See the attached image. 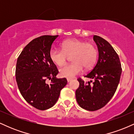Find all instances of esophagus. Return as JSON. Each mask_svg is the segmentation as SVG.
<instances>
[{
    "label": "esophagus",
    "mask_w": 134,
    "mask_h": 134,
    "mask_svg": "<svg viewBox=\"0 0 134 134\" xmlns=\"http://www.w3.org/2000/svg\"><path fill=\"white\" fill-rule=\"evenodd\" d=\"M72 80V79H70V78H67V82H70Z\"/></svg>",
    "instance_id": "obj_1"
}]
</instances>
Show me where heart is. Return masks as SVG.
Listing matches in <instances>:
<instances>
[{"label": "heart", "mask_w": 134, "mask_h": 134, "mask_svg": "<svg viewBox=\"0 0 134 134\" xmlns=\"http://www.w3.org/2000/svg\"><path fill=\"white\" fill-rule=\"evenodd\" d=\"M62 50L52 48L49 52L50 60L55 65L63 66L66 64L69 57H72L73 63L60 69L62 77L73 78L83 70V67L88 69L93 67L98 57V50L92 43L77 39L63 41Z\"/></svg>", "instance_id": "1"}]
</instances>
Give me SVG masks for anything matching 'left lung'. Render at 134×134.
<instances>
[{
  "mask_svg": "<svg viewBox=\"0 0 134 134\" xmlns=\"http://www.w3.org/2000/svg\"><path fill=\"white\" fill-rule=\"evenodd\" d=\"M93 40L98 46L99 58L84 77L94 81L85 82L78 78L79 86L76 91L78 104L88 111L99 110L109 102L117 89L122 70L119 57L111 44L96 35H94Z\"/></svg>",
  "mask_w": 134,
  "mask_h": 134,
  "instance_id": "left-lung-1",
  "label": "left lung"
}]
</instances>
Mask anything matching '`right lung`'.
I'll list each match as a JSON object with an SVG mask.
<instances>
[{
	"label": "right lung",
	"instance_id": "right-lung-1",
	"mask_svg": "<svg viewBox=\"0 0 134 134\" xmlns=\"http://www.w3.org/2000/svg\"><path fill=\"white\" fill-rule=\"evenodd\" d=\"M58 35H43L34 39L18 57L16 79L20 93L29 104L45 110L57 101L60 91L67 84L66 78L58 79V70L50 60L49 52ZM51 81L50 84L46 80Z\"/></svg>",
	"mask_w": 134,
	"mask_h": 134
}]
</instances>
